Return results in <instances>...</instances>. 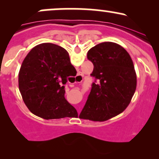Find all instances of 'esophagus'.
I'll use <instances>...</instances> for the list:
<instances>
[{"mask_svg": "<svg viewBox=\"0 0 159 159\" xmlns=\"http://www.w3.org/2000/svg\"><path fill=\"white\" fill-rule=\"evenodd\" d=\"M76 78L79 80L80 81H81L82 80H83V75H82V74H81V72H78V75H77V76H76Z\"/></svg>", "mask_w": 159, "mask_h": 159, "instance_id": "34e87169", "label": "esophagus"}]
</instances>
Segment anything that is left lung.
I'll return each mask as SVG.
<instances>
[{"instance_id": "8db88e82", "label": "left lung", "mask_w": 159, "mask_h": 159, "mask_svg": "<svg viewBox=\"0 0 159 159\" xmlns=\"http://www.w3.org/2000/svg\"><path fill=\"white\" fill-rule=\"evenodd\" d=\"M95 78L79 118L103 122L128 107L135 92L137 76L130 55L121 45L105 42L87 52Z\"/></svg>"}]
</instances>
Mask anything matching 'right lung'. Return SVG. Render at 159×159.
<instances>
[{"label":"right lung","mask_w":159,"mask_h":159,"mask_svg":"<svg viewBox=\"0 0 159 159\" xmlns=\"http://www.w3.org/2000/svg\"><path fill=\"white\" fill-rule=\"evenodd\" d=\"M69 53L59 45L42 43L25 57L19 73V88L30 112L45 120L78 116L65 98L71 75Z\"/></svg>","instance_id":"obj_1"}]
</instances>
